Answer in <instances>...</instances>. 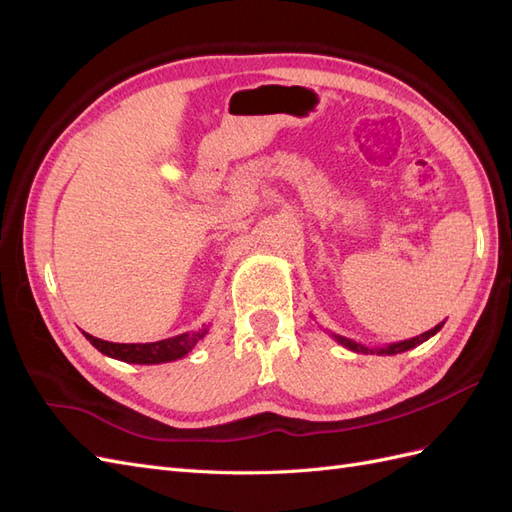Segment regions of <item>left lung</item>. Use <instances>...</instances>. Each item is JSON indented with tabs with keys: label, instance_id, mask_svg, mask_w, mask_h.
<instances>
[{
	"label": "left lung",
	"instance_id": "obj_1",
	"mask_svg": "<svg viewBox=\"0 0 512 512\" xmlns=\"http://www.w3.org/2000/svg\"><path fill=\"white\" fill-rule=\"evenodd\" d=\"M442 327H444V322L436 324V327H433V329H429V331H425V333H421V335H416V337H412V339H404V342L389 344V346H384V348H367V346L356 344V342H352V339L342 337V335H337V333H331V337L335 339L337 344H342L344 348H348V350H352V352H363V354H399V352H406V350H412V348H416V346H421L423 342H427L429 337L436 335Z\"/></svg>",
	"mask_w": 512,
	"mask_h": 512
}]
</instances>
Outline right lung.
<instances>
[{
    "label": "right lung",
    "mask_w": 512,
    "mask_h": 512,
    "mask_svg": "<svg viewBox=\"0 0 512 512\" xmlns=\"http://www.w3.org/2000/svg\"><path fill=\"white\" fill-rule=\"evenodd\" d=\"M209 327H203L192 333H181L168 339H160V342H151V344H113V342H104V339H98L94 335L85 333L91 346H96L102 354L111 356V359L123 361V363H134V365H160V363H170L183 359L185 354L192 352V348L207 335Z\"/></svg>",
    "instance_id": "add662e5"
}]
</instances>
